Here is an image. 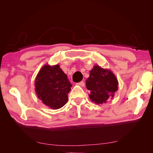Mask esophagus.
Returning a JSON list of instances; mask_svg holds the SVG:
<instances>
[{
    "mask_svg": "<svg viewBox=\"0 0 153 153\" xmlns=\"http://www.w3.org/2000/svg\"><path fill=\"white\" fill-rule=\"evenodd\" d=\"M77 84L78 85L81 86V87H84V85H85V82L82 81V82H79V83H78V84Z\"/></svg>",
    "mask_w": 153,
    "mask_h": 153,
    "instance_id": "esophagus-1",
    "label": "esophagus"
}]
</instances>
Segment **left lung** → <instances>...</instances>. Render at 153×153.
<instances>
[{"label": "left lung", "instance_id": "8db88e82", "mask_svg": "<svg viewBox=\"0 0 153 153\" xmlns=\"http://www.w3.org/2000/svg\"><path fill=\"white\" fill-rule=\"evenodd\" d=\"M87 89L90 91L91 100L96 104L106 103L112 99L118 89V80L113 72L98 65L90 71L89 77L85 81Z\"/></svg>", "mask_w": 153, "mask_h": 153}]
</instances>
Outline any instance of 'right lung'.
Here are the masks:
<instances>
[{
	"instance_id": "right-lung-1",
	"label": "right lung",
	"mask_w": 153,
	"mask_h": 153,
	"mask_svg": "<svg viewBox=\"0 0 153 153\" xmlns=\"http://www.w3.org/2000/svg\"><path fill=\"white\" fill-rule=\"evenodd\" d=\"M35 91L38 98L50 108L59 109L68 101L72 85L59 64H45L35 79Z\"/></svg>"
}]
</instances>
